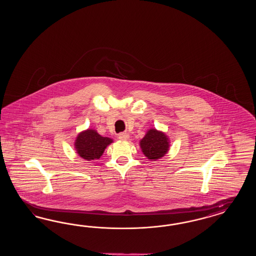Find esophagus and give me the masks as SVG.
I'll list each match as a JSON object with an SVG mask.
<instances>
[{"label": "esophagus", "instance_id": "obj_1", "mask_svg": "<svg viewBox=\"0 0 256 256\" xmlns=\"http://www.w3.org/2000/svg\"><path fill=\"white\" fill-rule=\"evenodd\" d=\"M130 138V135L128 132H121L118 134V139L121 140H126Z\"/></svg>", "mask_w": 256, "mask_h": 256}]
</instances>
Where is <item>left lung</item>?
Returning <instances> with one entry per match:
<instances>
[{
	"mask_svg": "<svg viewBox=\"0 0 256 256\" xmlns=\"http://www.w3.org/2000/svg\"><path fill=\"white\" fill-rule=\"evenodd\" d=\"M140 146L142 153L148 160H158L162 158L168 152L169 142L167 136L156 130H148L146 136L142 139Z\"/></svg>",
	"mask_w": 256,
	"mask_h": 256,
	"instance_id": "8db88e82",
	"label": "left lung"
}]
</instances>
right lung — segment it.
Segmentation results:
<instances>
[{
  "instance_id": "add662e5",
  "label": "right lung",
  "mask_w": 256,
  "mask_h": 256,
  "mask_svg": "<svg viewBox=\"0 0 256 256\" xmlns=\"http://www.w3.org/2000/svg\"><path fill=\"white\" fill-rule=\"evenodd\" d=\"M112 142L108 137H102L94 130H87L78 135L75 148L77 153L86 160H98L103 154L105 148Z\"/></svg>"
}]
</instances>
